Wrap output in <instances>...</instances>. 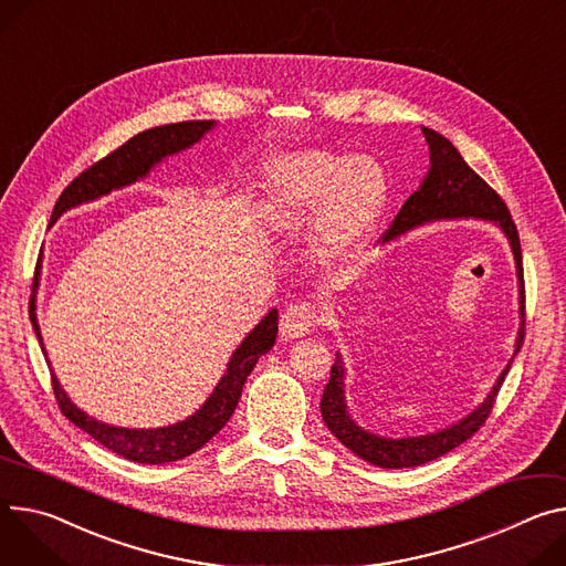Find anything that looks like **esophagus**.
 Segmentation results:
<instances>
[{"label":"esophagus","instance_id":"esophagus-1","mask_svg":"<svg viewBox=\"0 0 566 566\" xmlns=\"http://www.w3.org/2000/svg\"><path fill=\"white\" fill-rule=\"evenodd\" d=\"M318 312L312 302H295L286 306L280 321L282 340H295L304 334H310L318 325Z\"/></svg>","mask_w":566,"mask_h":566}]
</instances>
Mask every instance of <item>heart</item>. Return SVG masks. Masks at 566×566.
I'll use <instances>...</instances> for the list:
<instances>
[{
	"mask_svg": "<svg viewBox=\"0 0 566 566\" xmlns=\"http://www.w3.org/2000/svg\"><path fill=\"white\" fill-rule=\"evenodd\" d=\"M386 200V171L364 153L349 158L323 148L284 153L271 160L262 182L264 223L284 237L310 232L312 260L321 269H340L361 256Z\"/></svg>",
	"mask_w": 566,
	"mask_h": 566,
	"instance_id": "1",
	"label": "heart"
}]
</instances>
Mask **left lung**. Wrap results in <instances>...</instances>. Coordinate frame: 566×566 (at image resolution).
I'll return each mask as SVG.
<instances>
[{
	"mask_svg": "<svg viewBox=\"0 0 566 566\" xmlns=\"http://www.w3.org/2000/svg\"><path fill=\"white\" fill-rule=\"evenodd\" d=\"M422 133L429 144V171L422 180V185L408 196V200L401 205L399 214L395 217L390 230L384 237V243H390L399 239L401 234L422 228L427 223L436 221H460V219H476V221H490L496 226L503 237L510 243L512 256H515V271H517V286H520V329L515 338V352H512L507 366L496 377L492 390L488 397L468 413L462 420L427 433V436H406V438H388L368 431L366 427L358 424L347 408L345 397V361L340 352H336V361L332 366L329 384L325 386L323 399H321V413L327 424V429L358 458H364L370 465L384 468V470H401V468H418L424 462H431L458 444L468 442L488 420L490 410L494 406L496 392L515 361L517 352L524 345V266H522V245L517 226L512 221L505 202L501 196L465 163L458 153V148L442 137L440 133L424 128Z\"/></svg>",
	"mask_w": 566,
	"mask_h": 566,
	"instance_id": "1",
	"label": "left lung"
}]
</instances>
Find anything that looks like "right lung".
<instances>
[{
	"label": "right lung",
	"instance_id": "right-lung-1",
	"mask_svg": "<svg viewBox=\"0 0 566 566\" xmlns=\"http://www.w3.org/2000/svg\"><path fill=\"white\" fill-rule=\"evenodd\" d=\"M212 128H217V122H180V124H165V126L137 133L124 146L113 150L108 158L98 160L94 167H90L87 171H83L78 178L72 180V185L61 193L56 202L54 214H51V223H56L65 212L78 208L83 202H92L101 196H108L111 191H117L137 180H144L163 160L191 148ZM40 273H42V252L38 256V266H35L29 316H31V325L38 336V343L42 347V354L46 358V366L51 370L49 356L42 343V334H40V325H38V314H35ZM275 336H277V310H271L237 345L223 377L219 379L210 397L202 401V406L196 408V413L169 427L126 429V427L106 424L87 416L83 408H78L70 399V395L63 390L54 370H51V384H54V392L63 416L70 422H74L78 429L90 433L96 442H101L106 449L133 462H144V465H165V462H174L191 455L228 424L239 403L248 375L252 373L256 361H260L266 352H271V347L275 345Z\"/></svg>",
	"mask_w": 566,
	"mask_h": 566
}]
</instances>
